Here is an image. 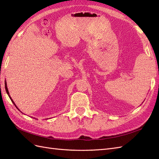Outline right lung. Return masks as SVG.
<instances>
[{
	"instance_id": "obj_1",
	"label": "right lung",
	"mask_w": 159,
	"mask_h": 159,
	"mask_svg": "<svg viewBox=\"0 0 159 159\" xmlns=\"http://www.w3.org/2000/svg\"><path fill=\"white\" fill-rule=\"evenodd\" d=\"M5 90H6V92H7V93L8 94V96H9V97L10 98V99H11V102L13 103V104H14V105L16 106V107L17 108V107H16V105L15 104V103H14V102H13V100L11 99V96H9V91H8V89H7V83H6V81H5ZM17 109H18V108H17Z\"/></svg>"
}]
</instances>
